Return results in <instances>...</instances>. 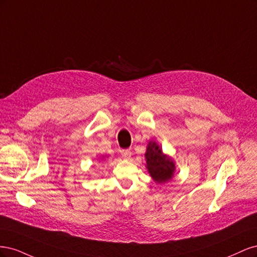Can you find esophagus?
Masks as SVG:
<instances>
[{
    "instance_id": "esophagus-1",
    "label": "esophagus",
    "mask_w": 257,
    "mask_h": 257,
    "mask_svg": "<svg viewBox=\"0 0 257 257\" xmlns=\"http://www.w3.org/2000/svg\"><path fill=\"white\" fill-rule=\"evenodd\" d=\"M132 151L130 150V149H123V150H121V155H122V158L123 159H130L131 157H132Z\"/></svg>"
}]
</instances>
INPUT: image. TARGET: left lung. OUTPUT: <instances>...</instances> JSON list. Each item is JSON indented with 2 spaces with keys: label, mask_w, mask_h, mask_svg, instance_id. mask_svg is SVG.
Masks as SVG:
<instances>
[{
  "label": "left lung",
  "mask_w": 257,
  "mask_h": 257,
  "mask_svg": "<svg viewBox=\"0 0 257 257\" xmlns=\"http://www.w3.org/2000/svg\"><path fill=\"white\" fill-rule=\"evenodd\" d=\"M147 168L153 180L158 183L166 182L174 176L175 163L163 154L161 148L153 142L149 143L146 152Z\"/></svg>",
  "instance_id": "left-lung-1"
}]
</instances>
